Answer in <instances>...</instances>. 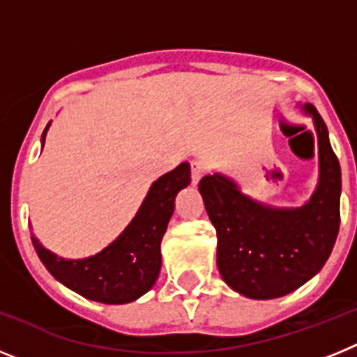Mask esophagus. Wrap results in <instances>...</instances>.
Returning <instances> with one entry per match:
<instances>
[{"label":"esophagus","instance_id":"1","mask_svg":"<svg viewBox=\"0 0 357 357\" xmlns=\"http://www.w3.org/2000/svg\"><path fill=\"white\" fill-rule=\"evenodd\" d=\"M204 173H206V166L200 160H191V184L197 185Z\"/></svg>","mask_w":357,"mask_h":357}]
</instances>
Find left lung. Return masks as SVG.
Here are the masks:
<instances>
[{
	"instance_id": "8db88e82",
	"label": "left lung",
	"mask_w": 357,
	"mask_h": 357,
	"mask_svg": "<svg viewBox=\"0 0 357 357\" xmlns=\"http://www.w3.org/2000/svg\"><path fill=\"white\" fill-rule=\"evenodd\" d=\"M304 110L313 118L320 166L317 189L304 206H264L220 173L198 184L216 229L218 270L234 291L255 301L279 298L305 284L329 259L338 236L342 169L318 110Z\"/></svg>"
}]
</instances>
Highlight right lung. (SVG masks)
<instances>
[{
  "mask_svg": "<svg viewBox=\"0 0 357 357\" xmlns=\"http://www.w3.org/2000/svg\"><path fill=\"white\" fill-rule=\"evenodd\" d=\"M43 132V146L46 132ZM191 182L189 162L178 164L151 184L127 229L96 255L64 259L46 250L36 236L31 243L39 259L59 282L102 304H128L155 284L160 272V241L175 209V197Z\"/></svg>",
  "mask_w": 357,
  "mask_h": 357,
  "instance_id": "1",
  "label": "right lung"
}]
</instances>
